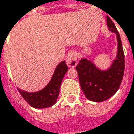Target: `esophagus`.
Listing matches in <instances>:
<instances>
[{
  "label": "esophagus",
  "instance_id": "34e87169",
  "mask_svg": "<svg viewBox=\"0 0 134 134\" xmlns=\"http://www.w3.org/2000/svg\"><path fill=\"white\" fill-rule=\"evenodd\" d=\"M66 64L69 67H75L78 64L77 55L75 52H70L66 56Z\"/></svg>",
  "mask_w": 134,
  "mask_h": 134
}]
</instances>
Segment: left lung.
<instances>
[{
    "label": "left lung",
    "instance_id": "obj_1",
    "mask_svg": "<svg viewBox=\"0 0 134 134\" xmlns=\"http://www.w3.org/2000/svg\"><path fill=\"white\" fill-rule=\"evenodd\" d=\"M109 30L116 34L118 42V55L109 69L101 71L89 60L81 59L76 66L81 90L88 100L101 102L108 100L119 89L124 73V53L120 34L109 16H107Z\"/></svg>",
    "mask_w": 134,
    "mask_h": 134
}]
</instances>
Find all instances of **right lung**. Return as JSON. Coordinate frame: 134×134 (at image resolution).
Instances as JSON below:
<instances>
[{
  "instance_id": "1",
  "label": "right lung",
  "mask_w": 134,
  "mask_h": 134,
  "mask_svg": "<svg viewBox=\"0 0 134 134\" xmlns=\"http://www.w3.org/2000/svg\"><path fill=\"white\" fill-rule=\"evenodd\" d=\"M68 71L65 62H60L53 74L51 81L41 91L26 92L18 88L20 94L25 100L34 108H46L55 104L58 98L62 79Z\"/></svg>"
}]
</instances>
